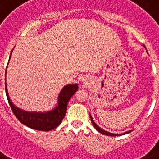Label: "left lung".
Segmentation results:
<instances>
[{"mask_svg": "<svg viewBox=\"0 0 159 159\" xmlns=\"http://www.w3.org/2000/svg\"><path fill=\"white\" fill-rule=\"evenodd\" d=\"M143 46H144V45H143ZM90 118H91V120H92V125H94V127L96 128V129H97L98 132H100V133H102V134H105V135H107V136H118V135H120V134H111V133H109V132H107V131L103 130L102 129L100 128L99 126L97 125V124L95 123L94 120H93V119H92V116H91V115H90ZM129 132H131V131H127V132H125V133L121 134H128V133H129Z\"/></svg>", "mask_w": 159, "mask_h": 159, "instance_id": "1", "label": "left lung"}]
</instances>
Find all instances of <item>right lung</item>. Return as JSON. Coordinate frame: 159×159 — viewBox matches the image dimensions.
I'll list each match as a JSON object with an SVG mask.
<instances>
[{"label": "right lung", "instance_id": "add662e5", "mask_svg": "<svg viewBox=\"0 0 159 159\" xmlns=\"http://www.w3.org/2000/svg\"><path fill=\"white\" fill-rule=\"evenodd\" d=\"M12 53V52H11ZM11 57V56H10ZM7 68V67H6ZM78 89L77 84H70L65 86L60 92L58 96V102L57 106L53 110L48 112H28L16 107L10 99L7 92V87L6 83V94L9 104L11 107L14 115L16 118L25 125L36 130L49 131L57 128L64 118L67 111V103L70 98L75 94Z\"/></svg>", "mask_w": 159, "mask_h": 159}]
</instances>
